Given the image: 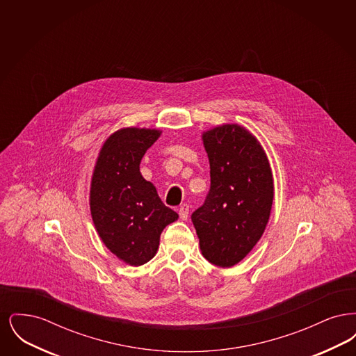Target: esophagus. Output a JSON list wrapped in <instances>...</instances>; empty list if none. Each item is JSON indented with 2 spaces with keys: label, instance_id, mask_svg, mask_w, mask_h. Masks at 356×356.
Segmentation results:
<instances>
[{
  "label": "esophagus",
  "instance_id": "esophagus-1",
  "mask_svg": "<svg viewBox=\"0 0 356 356\" xmlns=\"http://www.w3.org/2000/svg\"><path fill=\"white\" fill-rule=\"evenodd\" d=\"M179 215H180V219H183V220L188 219V215H189V205H188V204L180 205V208H179Z\"/></svg>",
  "mask_w": 356,
  "mask_h": 356
}]
</instances>
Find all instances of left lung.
I'll return each mask as SVG.
<instances>
[{"label":"left lung","mask_w":356,"mask_h":356,"mask_svg":"<svg viewBox=\"0 0 356 356\" xmlns=\"http://www.w3.org/2000/svg\"><path fill=\"white\" fill-rule=\"evenodd\" d=\"M211 186L191 216L204 257L218 267L243 260L263 235L271 213L273 180L259 141L227 124L203 135Z\"/></svg>","instance_id":"obj_1"}]
</instances>
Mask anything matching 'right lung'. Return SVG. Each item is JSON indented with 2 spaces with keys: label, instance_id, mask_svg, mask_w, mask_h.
I'll use <instances>...</instances> for the list:
<instances>
[{
  "label": "right lung",
  "instance_id": "add662e5",
  "mask_svg": "<svg viewBox=\"0 0 356 356\" xmlns=\"http://www.w3.org/2000/svg\"><path fill=\"white\" fill-rule=\"evenodd\" d=\"M159 136L138 128L115 132L102 145L92 177L95 227L109 251L131 266L149 261L163 229L179 218L140 173L141 159Z\"/></svg>",
  "mask_w": 356,
  "mask_h": 356
}]
</instances>
